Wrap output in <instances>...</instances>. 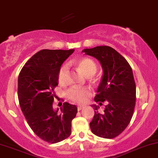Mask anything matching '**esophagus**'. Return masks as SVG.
<instances>
[{
	"label": "esophagus",
	"mask_w": 158,
	"mask_h": 158,
	"mask_svg": "<svg viewBox=\"0 0 158 158\" xmlns=\"http://www.w3.org/2000/svg\"><path fill=\"white\" fill-rule=\"evenodd\" d=\"M84 108H85V106H82V105H78V106H77V109H78V110H79V111L82 110V109H84Z\"/></svg>",
	"instance_id": "esophagus-1"
}]
</instances>
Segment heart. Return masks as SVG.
<instances>
[{"instance_id":"1","label":"heart","mask_w":158,"mask_h":158,"mask_svg":"<svg viewBox=\"0 0 158 158\" xmlns=\"http://www.w3.org/2000/svg\"><path fill=\"white\" fill-rule=\"evenodd\" d=\"M77 65L81 71L86 76L94 74L97 71V65L92 60L88 58H82L78 60ZM68 65L64 64L58 70V79L60 85H66L68 81ZM91 95V91L88 88L75 87L71 88L67 93V97L74 103H85Z\"/></svg>"}]
</instances>
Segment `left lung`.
Returning a JSON list of instances; mask_svg holds the SVG:
<instances>
[{
  "label": "left lung",
  "instance_id": "8db88e82",
  "mask_svg": "<svg viewBox=\"0 0 158 158\" xmlns=\"http://www.w3.org/2000/svg\"><path fill=\"white\" fill-rule=\"evenodd\" d=\"M83 52L100 61L103 74L95 102L107 101L103 113L92 105L94 115L90 123L94 134L112 139L125 130L131 121L136 104V84L133 70L127 60L110 46L85 48Z\"/></svg>",
  "mask_w": 158,
  "mask_h": 158
}]
</instances>
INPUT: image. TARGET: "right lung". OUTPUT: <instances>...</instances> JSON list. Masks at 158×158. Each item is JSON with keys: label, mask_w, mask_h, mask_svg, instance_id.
Wrapping results in <instances>:
<instances>
[{"label": "right lung", "mask_w": 158, "mask_h": 158, "mask_svg": "<svg viewBox=\"0 0 158 158\" xmlns=\"http://www.w3.org/2000/svg\"><path fill=\"white\" fill-rule=\"evenodd\" d=\"M73 52L40 50L26 62L19 75L21 110L34 133L49 143H59L70 136L71 122L77 113V107L67 102L60 108V113L52 107L58 70Z\"/></svg>", "instance_id": "1"}]
</instances>
